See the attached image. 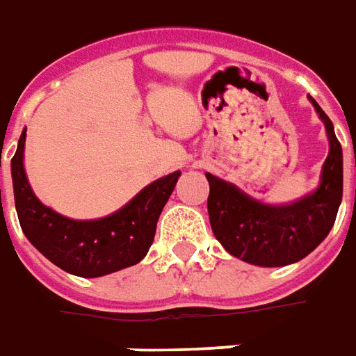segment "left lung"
Masks as SVG:
<instances>
[{
    "label": "left lung",
    "instance_id": "left-lung-1",
    "mask_svg": "<svg viewBox=\"0 0 356 356\" xmlns=\"http://www.w3.org/2000/svg\"><path fill=\"white\" fill-rule=\"evenodd\" d=\"M326 126L330 151L316 190L289 205H266L207 172L209 220L214 238L234 257L257 266H286L305 259L324 241L343 197V153L334 124L312 97Z\"/></svg>",
    "mask_w": 356,
    "mask_h": 356
}]
</instances>
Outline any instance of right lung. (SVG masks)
<instances>
[{
	"instance_id": "right-lung-1",
	"label": "right lung",
	"mask_w": 356,
	"mask_h": 356,
	"mask_svg": "<svg viewBox=\"0 0 356 356\" xmlns=\"http://www.w3.org/2000/svg\"><path fill=\"white\" fill-rule=\"evenodd\" d=\"M24 140L26 130L11 159V176L19 222L30 243L55 266L80 278H99L140 263L153 243L159 216L180 170L145 186L117 213L97 220H72L34 195L22 163Z\"/></svg>"
}]
</instances>
